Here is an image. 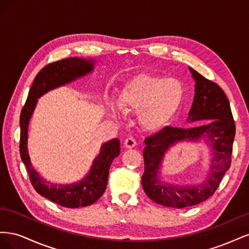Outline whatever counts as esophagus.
Here are the masks:
<instances>
[{"instance_id":"obj_1","label":"esophagus","mask_w":249,"mask_h":249,"mask_svg":"<svg viewBox=\"0 0 249 249\" xmlns=\"http://www.w3.org/2000/svg\"><path fill=\"white\" fill-rule=\"evenodd\" d=\"M135 145H136V141H135L133 137H127L124 140V146L126 148H133Z\"/></svg>"}]
</instances>
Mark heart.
<instances>
[{
	"label": "heart",
	"mask_w": 249,
	"mask_h": 249,
	"mask_svg": "<svg viewBox=\"0 0 249 249\" xmlns=\"http://www.w3.org/2000/svg\"><path fill=\"white\" fill-rule=\"evenodd\" d=\"M184 100V86L178 80L153 74H139L124 87L118 106L126 113L139 112L143 129L158 132L167 126ZM112 113L115 109L111 107Z\"/></svg>",
	"instance_id": "b5f03b06"
}]
</instances>
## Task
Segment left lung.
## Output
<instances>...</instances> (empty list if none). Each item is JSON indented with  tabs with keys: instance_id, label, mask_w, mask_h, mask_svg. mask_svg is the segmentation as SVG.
<instances>
[{
	"instance_id": "left-lung-1",
	"label": "left lung",
	"mask_w": 249,
	"mask_h": 249,
	"mask_svg": "<svg viewBox=\"0 0 249 249\" xmlns=\"http://www.w3.org/2000/svg\"><path fill=\"white\" fill-rule=\"evenodd\" d=\"M189 70L195 81V94L187 122H197L201 124L186 129L164 127L144 140L146 146L143 149V190L159 205L177 209L198 205L214 194L225 171L230 169L236 134L230 102L223 90L191 67ZM201 138L206 139L213 153V164L205 182L193 186L162 183L159 179V169L167 150L178 142H196Z\"/></svg>"
}]
</instances>
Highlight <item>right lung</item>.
<instances>
[{
    "mask_svg": "<svg viewBox=\"0 0 249 249\" xmlns=\"http://www.w3.org/2000/svg\"><path fill=\"white\" fill-rule=\"evenodd\" d=\"M94 60L71 57L44 66L37 73L30 88L27 101L20 112L19 153L26 165L30 180L36 192L46 198L66 208H80L92 205L106 190L109 169L112 161L119 155L120 144L117 138L104 143L100 155L93 160L89 173L80 182L61 185L43 179L30 161L28 153V127L34 112L37 99L52 89L63 86L93 71Z\"/></svg>",
    "mask_w": 249,
    "mask_h": 249,
    "instance_id": "obj_1",
    "label": "right lung"
}]
</instances>
